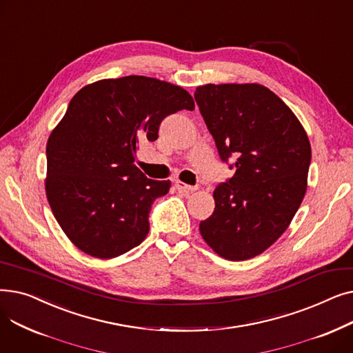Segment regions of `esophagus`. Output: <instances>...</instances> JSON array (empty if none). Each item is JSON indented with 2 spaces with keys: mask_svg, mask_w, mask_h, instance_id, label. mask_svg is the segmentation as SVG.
I'll list each match as a JSON object with an SVG mask.
<instances>
[{
  "mask_svg": "<svg viewBox=\"0 0 353 353\" xmlns=\"http://www.w3.org/2000/svg\"><path fill=\"white\" fill-rule=\"evenodd\" d=\"M174 186H176L177 192L181 193V194H184V196H188V194L193 193L194 190H197L196 186H190V184H186V183H183V181H176Z\"/></svg>",
  "mask_w": 353,
  "mask_h": 353,
  "instance_id": "34e87169",
  "label": "esophagus"
}]
</instances>
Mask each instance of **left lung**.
Returning <instances> with one entry per match:
<instances>
[{
    "instance_id": "obj_1",
    "label": "left lung",
    "mask_w": 353,
    "mask_h": 353,
    "mask_svg": "<svg viewBox=\"0 0 353 353\" xmlns=\"http://www.w3.org/2000/svg\"><path fill=\"white\" fill-rule=\"evenodd\" d=\"M194 100L220 159L236 172L213 192L200 221L205 242L228 261L263 253L290 225L307 188L310 143L293 111L261 84H206Z\"/></svg>"
}]
</instances>
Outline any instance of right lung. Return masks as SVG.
I'll list each match as a JSON object with an SVG mask.
<instances>
[{
	"label": "right lung",
	"instance_id": "right-lung-1",
	"mask_svg": "<svg viewBox=\"0 0 353 353\" xmlns=\"http://www.w3.org/2000/svg\"><path fill=\"white\" fill-rule=\"evenodd\" d=\"M194 110L189 92L144 76L83 87L47 141L46 193L55 220L81 252L113 259L145 239L153 201L170 180L134 164L139 140L154 141L160 123Z\"/></svg>",
	"mask_w": 353,
	"mask_h": 353
}]
</instances>
